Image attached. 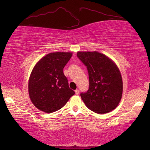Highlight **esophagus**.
Returning <instances> with one entry per match:
<instances>
[{"instance_id": "34e87169", "label": "esophagus", "mask_w": 150, "mask_h": 150, "mask_svg": "<svg viewBox=\"0 0 150 150\" xmlns=\"http://www.w3.org/2000/svg\"><path fill=\"white\" fill-rule=\"evenodd\" d=\"M75 93L76 94H78L79 93V90L78 89H77L75 90Z\"/></svg>"}]
</instances>
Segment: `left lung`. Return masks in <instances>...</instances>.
I'll use <instances>...</instances> for the list:
<instances>
[{
    "label": "left lung",
    "instance_id": "left-lung-1",
    "mask_svg": "<svg viewBox=\"0 0 150 150\" xmlns=\"http://www.w3.org/2000/svg\"><path fill=\"white\" fill-rule=\"evenodd\" d=\"M77 56L87 67L89 74V89L80 94L86 106L98 114L115 110L122 93V77L116 64L96 51L78 52Z\"/></svg>",
    "mask_w": 150,
    "mask_h": 150
}]
</instances>
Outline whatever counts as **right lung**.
Listing matches in <instances>:
<instances>
[{"mask_svg": "<svg viewBox=\"0 0 150 150\" xmlns=\"http://www.w3.org/2000/svg\"><path fill=\"white\" fill-rule=\"evenodd\" d=\"M71 52L47 54L33 68L29 80V94L39 110L53 112L64 106L75 94L69 88L63 69L72 56Z\"/></svg>", "mask_w": 150, "mask_h": 150, "instance_id": "right-lung-1", "label": "right lung"}]
</instances>
